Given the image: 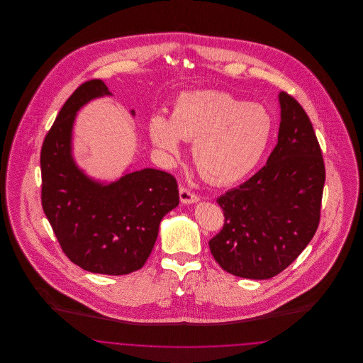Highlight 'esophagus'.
Returning a JSON list of instances; mask_svg holds the SVG:
<instances>
[{"label":"esophagus","mask_w":363,"mask_h":363,"mask_svg":"<svg viewBox=\"0 0 363 363\" xmlns=\"http://www.w3.org/2000/svg\"><path fill=\"white\" fill-rule=\"evenodd\" d=\"M179 199H181V203H184V204H193L200 200V197L196 193H193L191 190L186 189L184 186L179 188Z\"/></svg>","instance_id":"esophagus-1"}]
</instances>
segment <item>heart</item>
<instances>
[{
	"mask_svg": "<svg viewBox=\"0 0 363 363\" xmlns=\"http://www.w3.org/2000/svg\"><path fill=\"white\" fill-rule=\"evenodd\" d=\"M275 121L262 104H249L223 91L181 94L170 120L156 114L150 138L157 150L175 156L181 138L193 143V162L209 182L228 185L252 173L274 136Z\"/></svg>",
	"mask_w": 363,
	"mask_h": 363,
	"instance_id": "b5f03b06",
	"label": "heart"
}]
</instances>
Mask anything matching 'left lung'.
I'll list each match as a JSON object with an SVG mask.
<instances>
[{
  "mask_svg": "<svg viewBox=\"0 0 363 363\" xmlns=\"http://www.w3.org/2000/svg\"><path fill=\"white\" fill-rule=\"evenodd\" d=\"M280 126L267 164L216 203L225 225L209 249L225 272L271 279L311 241L320 223L325 166L313 125L302 106L279 94Z\"/></svg>",
  "mask_w": 363,
  "mask_h": 363,
  "instance_id": "obj_1",
  "label": "left lung"
}]
</instances>
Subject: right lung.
I'll list each match as a JSON object with an SVG mask.
<instances>
[{"label":"right lung","instance_id":"add662e5","mask_svg":"<svg viewBox=\"0 0 363 363\" xmlns=\"http://www.w3.org/2000/svg\"><path fill=\"white\" fill-rule=\"evenodd\" d=\"M110 95L102 80H89L60 110L40 151L42 207L73 264L117 277L145 264L160 220L179 204V194L175 178L162 170L143 169L102 184L77 167L72 155L76 114L89 101Z\"/></svg>","mask_w":363,"mask_h":363}]
</instances>
